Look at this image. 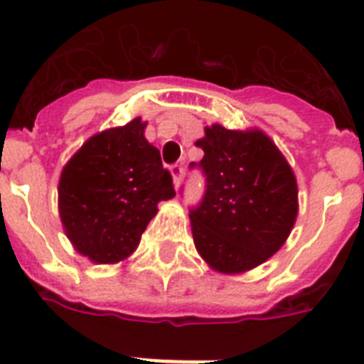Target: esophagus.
Masks as SVG:
<instances>
[{
	"label": "esophagus",
	"mask_w": 364,
	"mask_h": 364,
	"mask_svg": "<svg viewBox=\"0 0 364 364\" xmlns=\"http://www.w3.org/2000/svg\"><path fill=\"white\" fill-rule=\"evenodd\" d=\"M170 172H172V177H173V185L179 187V183H181V177H183V164H173V166L170 168Z\"/></svg>",
	"instance_id": "1"
}]
</instances>
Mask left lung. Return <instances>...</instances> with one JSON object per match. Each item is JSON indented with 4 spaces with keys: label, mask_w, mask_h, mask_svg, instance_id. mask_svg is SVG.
Wrapping results in <instances>:
<instances>
[{
    "label": "left lung",
    "mask_w": 364,
    "mask_h": 364,
    "mask_svg": "<svg viewBox=\"0 0 364 364\" xmlns=\"http://www.w3.org/2000/svg\"><path fill=\"white\" fill-rule=\"evenodd\" d=\"M202 202L191 209L198 252L218 273H245L284 245L297 218V181L284 155L258 129L205 127Z\"/></svg>",
    "instance_id": "8db88e82"
}]
</instances>
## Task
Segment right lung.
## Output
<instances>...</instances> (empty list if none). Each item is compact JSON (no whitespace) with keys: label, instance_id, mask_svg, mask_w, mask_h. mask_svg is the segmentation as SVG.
<instances>
[{"label":"right lung","instance_id":"obj_1","mask_svg":"<svg viewBox=\"0 0 364 364\" xmlns=\"http://www.w3.org/2000/svg\"><path fill=\"white\" fill-rule=\"evenodd\" d=\"M140 117L91 136L65 164L59 217L82 256L117 264L136 250L156 203L176 196L172 173L144 136Z\"/></svg>","mask_w":364,"mask_h":364}]
</instances>
